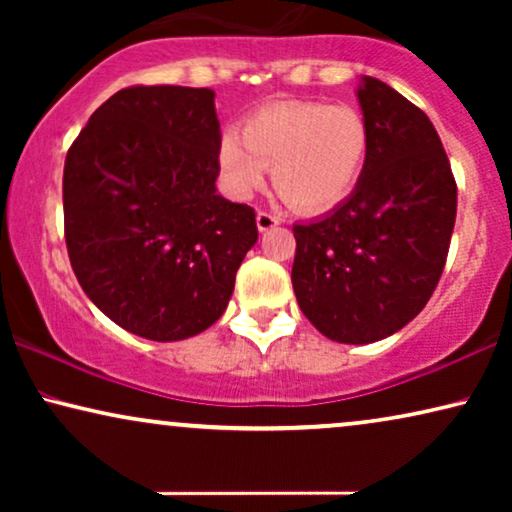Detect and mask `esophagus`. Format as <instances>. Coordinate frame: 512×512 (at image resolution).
Masks as SVG:
<instances>
[{"label": "esophagus", "mask_w": 512, "mask_h": 512, "mask_svg": "<svg viewBox=\"0 0 512 512\" xmlns=\"http://www.w3.org/2000/svg\"><path fill=\"white\" fill-rule=\"evenodd\" d=\"M279 223H282V219H279V216H272L268 212H258L256 214V226H258V230H261V233L279 226Z\"/></svg>", "instance_id": "obj_1"}]
</instances>
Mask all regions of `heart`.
Returning a JSON list of instances; mask_svg holds the SVG:
<instances>
[{
    "label": "heart",
    "instance_id": "heart-1",
    "mask_svg": "<svg viewBox=\"0 0 512 512\" xmlns=\"http://www.w3.org/2000/svg\"><path fill=\"white\" fill-rule=\"evenodd\" d=\"M370 132L359 109L317 100L275 102L244 128H226L216 149L223 191L249 200L272 167V186L286 205L319 214L345 202L368 160Z\"/></svg>",
    "mask_w": 512,
    "mask_h": 512
}]
</instances>
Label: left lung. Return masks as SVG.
I'll return each instance as SVG.
<instances>
[{
  "label": "left lung",
  "instance_id": "8db88e82",
  "mask_svg": "<svg viewBox=\"0 0 512 512\" xmlns=\"http://www.w3.org/2000/svg\"><path fill=\"white\" fill-rule=\"evenodd\" d=\"M370 149L352 195L296 223L291 282L319 333L368 345L410 324L436 289L457 219V184L429 116L373 76L356 88Z\"/></svg>",
  "mask_w": 512,
  "mask_h": 512
}]
</instances>
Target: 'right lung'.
I'll return each instance as SVG.
<instances>
[{
  "instance_id": "right-lung-1",
  "label": "right lung",
  "mask_w": 512,
  "mask_h": 512,
  "mask_svg": "<svg viewBox=\"0 0 512 512\" xmlns=\"http://www.w3.org/2000/svg\"><path fill=\"white\" fill-rule=\"evenodd\" d=\"M214 90L135 86L67 151L65 240L86 296L125 331L193 338L226 312L256 214L216 193Z\"/></svg>"
}]
</instances>
